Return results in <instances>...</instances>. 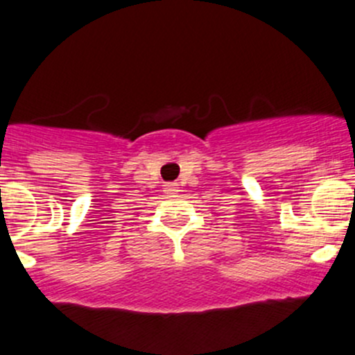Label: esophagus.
Wrapping results in <instances>:
<instances>
[{
    "label": "esophagus",
    "instance_id": "esophagus-1",
    "mask_svg": "<svg viewBox=\"0 0 355 355\" xmlns=\"http://www.w3.org/2000/svg\"><path fill=\"white\" fill-rule=\"evenodd\" d=\"M178 184H166L164 185V192H166V194H177L178 192Z\"/></svg>",
    "mask_w": 355,
    "mask_h": 355
}]
</instances>
